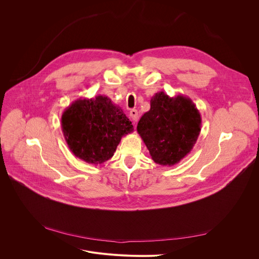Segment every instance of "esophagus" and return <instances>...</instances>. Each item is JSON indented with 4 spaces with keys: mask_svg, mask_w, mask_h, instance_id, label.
<instances>
[{
    "mask_svg": "<svg viewBox=\"0 0 259 259\" xmlns=\"http://www.w3.org/2000/svg\"><path fill=\"white\" fill-rule=\"evenodd\" d=\"M130 116H131V119L133 121H136L137 117H138V111L136 109H131L130 110Z\"/></svg>",
    "mask_w": 259,
    "mask_h": 259,
    "instance_id": "obj_1",
    "label": "esophagus"
}]
</instances>
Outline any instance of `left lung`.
I'll return each mask as SVG.
<instances>
[{"instance_id": "8db88e82", "label": "left lung", "mask_w": 259, "mask_h": 259, "mask_svg": "<svg viewBox=\"0 0 259 259\" xmlns=\"http://www.w3.org/2000/svg\"><path fill=\"white\" fill-rule=\"evenodd\" d=\"M201 128V116L193 101L187 96L169 97L158 92L151 99V108L137 124L154 162L172 166L189 154Z\"/></svg>"}]
</instances>
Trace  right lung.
Instances as JSON below:
<instances>
[{
	"label": "right lung",
	"mask_w": 259,
	"mask_h": 259,
	"mask_svg": "<svg viewBox=\"0 0 259 259\" xmlns=\"http://www.w3.org/2000/svg\"><path fill=\"white\" fill-rule=\"evenodd\" d=\"M62 131L75 157L89 164L109 160L123 136L133 132L132 123L110 98H79L62 114Z\"/></svg>",
	"instance_id": "1"
}]
</instances>
